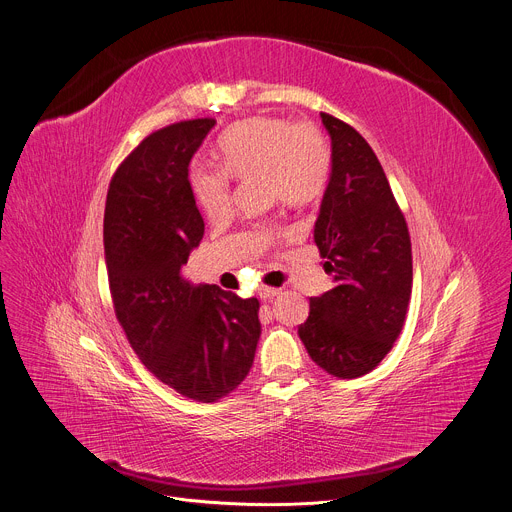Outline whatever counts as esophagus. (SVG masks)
<instances>
[{
	"instance_id": "1",
	"label": "esophagus",
	"mask_w": 512,
	"mask_h": 512,
	"mask_svg": "<svg viewBox=\"0 0 512 512\" xmlns=\"http://www.w3.org/2000/svg\"><path fill=\"white\" fill-rule=\"evenodd\" d=\"M277 294H280V290H277V288H267V286H263V288L259 290V296H261L263 300H271V298H275Z\"/></svg>"
}]
</instances>
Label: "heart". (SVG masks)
<instances>
[{
	"label": "heart",
	"instance_id": "b5f03b06",
	"mask_svg": "<svg viewBox=\"0 0 512 512\" xmlns=\"http://www.w3.org/2000/svg\"><path fill=\"white\" fill-rule=\"evenodd\" d=\"M216 161L218 169L196 165L190 173L196 202L210 220L230 212L228 177H263L267 194L290 206L312 202L327 183L331 153L320 130L308 122L255 116L224 132Z\"/></svg>",
	"mask_w": 512,
	"mask_h": 512
}]
</instances>
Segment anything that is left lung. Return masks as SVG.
Instances as JSON below:
<instances>
[{"label": "left lung", "instance_id": "obj_1", "mask_svg": "<svg viewBox=\"0 0 512 512\" xmlns=\"http://www.w3.org/2000/svg\"><path fill=\"white\" fill-rule=\"evenodd\" d=\"M331 136V175L314 222V243L335 288L310 298L298 335L316 365L353 380L369 374L398 339L412 292L404 214L365 138L320 114Z\"/></svg>", "mask_w": 512, "mask_h": 512}]
</instances>
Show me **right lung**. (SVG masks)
Here are the masks:
<instances>
[{
  "instance_id": "1",
  "label": "right lung",
  "mask_w": 512,
  "mask_h": 512,
  "mask_svg": "<svg viewBox=\"0 0 512 512\" xmlns=\"http://www.w3.org/2000/svg\"><path fill=\"white\" fill-rule=\"evenodd\" d=\"M216 120L153 132L112 177L104 249L116 318L151 374L177 394L214 402L249 374L259 300L194 286L183 265L204 237L190 161Z\"/></svg>"
}]
</instances>
